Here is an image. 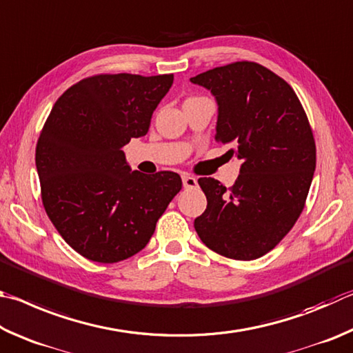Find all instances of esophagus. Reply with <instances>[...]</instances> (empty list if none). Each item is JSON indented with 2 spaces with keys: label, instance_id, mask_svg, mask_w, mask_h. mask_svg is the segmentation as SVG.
Wrapping results in <instances>:
<instances>
[{
  "label": "esophagus",
  "instance_id": "34e87169",
  "mask_svg": "<svg viewBox=\"0 0 353 353\" xmlns=\"http://www.w3.org/2000/svg\"><path fill=\"white\" fill-rule=\"evenodd\" d=\"M196 184H199V181H196V178L192 176V175H183V186L184 189H194L196 188Z\"/></svg>",
  "mask_w": 353,
  "mask_h": 353
}]
</instances>
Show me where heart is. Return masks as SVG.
<instances>
[{"instance_id": "heart-1", "label": "heart", "mask_w": 353, "mask_h": 353, "mask_svg": "<svg viewBox=\"0 0 353 353\" xmlns=\"http://www.w3.org/2000/svg\"><path fill=\"white\" fill-rule=\"evenodd\" d=\"M190 99H192V97H190Z\"/></svg>"}]
</instances>
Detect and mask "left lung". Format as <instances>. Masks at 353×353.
Listing matches in <instances>:
<instances>
[{
    "label": "left lung",
    "mask_w": 353,
    "mask_h": 353,
    "mask_svg": "<svg viewBox=\"0 0 353 353\" xmlns=\"http://www.w3.org/2000/svg\"><path fill=\"white\" fill-rule=\"evenodd\" d=\"M219 103L215 141L243 161L225 188L203 176L206 211L194 221L209 250L236 261L267 254L298 221L310 190L316 144L299 97L256 61H234L190 79Z\"/></svg>",
    "instance_id": "obj_1"
}]
</instances>
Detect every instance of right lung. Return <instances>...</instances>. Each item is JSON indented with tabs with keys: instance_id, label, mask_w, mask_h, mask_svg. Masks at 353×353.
I'll list each match as a JSON object with an SVG mask.
<instances>
[{
	"instance_id": "right-lung-1",
	"label": "right lung",
	"mask_w": 353,
	"mask_h": 353,
	"mask_svg": "<svg viewBox=\"0 0 353 353\" xmlns=\"http://www.w3.org/2000/svg\"><path fill=\"white\" fill-rule=\"evenodd\" d=\"M173 74H97L70 86L35 148L41 201L65 242L92 262L116 263L145 248L181 190V176L130 170L122 147L148 132Z\"/></svg>"
}]
</instances>
